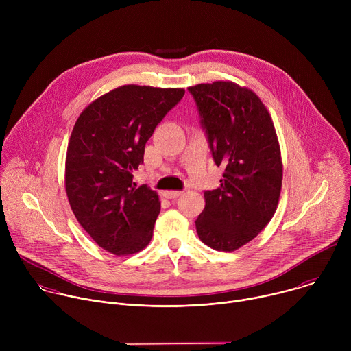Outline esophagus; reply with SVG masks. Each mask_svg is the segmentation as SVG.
<instances>
[{
	"instance_id": "1",
	"label": "esophagus",
	"mask_w": 351,
	"mask_h": 351,
	"mask_svg": "<svg viewBox=\"0 0 351 351\" xmlns=\"http://www.w3.org/2000/svg\"><path fill=\"white\" fill-rule=\"evenodd\" d=\"M182 193H183V191H179V190H168V191L164 193V195H165L167 198H169V199H175V198H178L179 195H182Z\"/></svg>"
}]
</instances>
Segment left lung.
I'll use <instances>...</instances> for the list:
<instances>
[{
	"mask_svg": "<svg viewBox=\"0 0 351 351\" xmlns=\"http://www.w3.org/2000/svg\"><path fill=\"white\" fill-rule=\"evenodd\" d=\"M193 95L221 184L204 191L197 234L218 252H234L272 219L282 187V158L274 122L256 93L232 82L187 88Z\"/></svg>",
	"mask_w": 351,
	"mask_h": 351,
	"instance_id": "obj_1",
	"label": "left lung"
}]
</instances>
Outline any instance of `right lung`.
Returning <instances> with one entry per match:
<instances>
[{
	"instance_id": "add662e5",
	"label": "right lung",
	"mask_w": 351,
	"mask_h": 351,
	"mask_svg": "<svg viewBox=\"0 0 351 351\" xmlns=\"http://www.w3.org/2000/svg\"><path fill=\"white\" fill-rule=\"evenodd\" d=\"M183 88L121 86L77 118L68 144L65 187L71 208L91 239L117 256L138 253L153 237L158 194L133 182L144 147L180 101Z\"/></svg>"
}]
</instances>
